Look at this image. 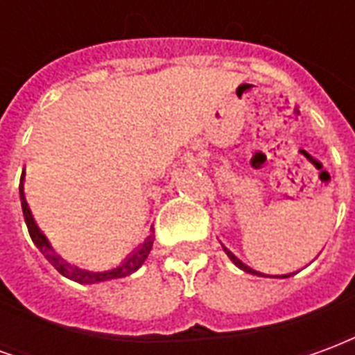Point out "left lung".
I'll list each match as a JSON object with an SVG mask.
<instances>
[{"label":"left lung","instance_id":"obj_1","mask_svg":"<svg viewBox=\"0 0 355 355\" xmlns=\"http://www.w3.org/2000/svg\"><path fill=\"white\" fill-rule=\"evenodd\" d=\"M223 249H224V253L228 254V257H230V261L234 262V264H236V266L238 268H241V270H243V272H247V274H254V275H264V274H261V272H257V270H253V268H249L247 266V264H243V262L239 261L238 257H236V254L232 253V251H228V249H226V247L223 245ZM289 275H293V274H285V275H270V277H289Z\"/></svg>","mask_w":355,"mask_h":355}]
</instances>
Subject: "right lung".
I'll return each mask as SVG.
<instances>
[{"instance_id":"1","label":"right lung","mask_w":355,"mask_h":355,"mask_svg":"<svg viewBox=\"0 0 355 355\" xmlns=\"http://www.w3.org/2000/svg\"><path fill=\"white\" fill-rule=\"evenodd\" d=\"M22 180H24V173H22V178H20L19 190H20V203H22V213H24V220H26L30 238H32V241H34V245L42 251L43 257H45L53 266L57 268L58 274H62L64 277H68V279H72V282L83 283V285H91V283H101V282H108V279H117V277H125V275L137 272V270L144 264V261L148 259V254H150V251H152V245H154V236H152V234L144 239V243H142V245H139L137 251H132V254H129V257H127L119 266L112 268V270H104V272H89V270H81V268L72 266L70 262H66L60 254L55 253V249L51 247L49 239L45 238V234L37 228L34 216H32V211H30V207H28V203H26V196H24V186H22Z\"/></svg>"}]
</instances>
